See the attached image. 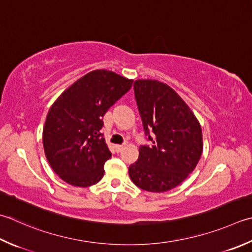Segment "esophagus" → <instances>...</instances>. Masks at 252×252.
<instances>
[{
	"mask_svg": "<svg viewBox=\"0 0 252 252\" xmlns=\"http://www.w3.org/2000/svg\"><path fill=\"white\" fill-rule=\"evenodd\" d=\"M122 149H123V145H116V151H117L118 153L121 152Z\"/></svg>",
	"mask_w": 252,
	"mask_h": 252,
	"instance_id": "obj_1",
	"label": "esophagus"
}]
</instances>
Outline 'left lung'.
Masks as SVG:
<instances>
[{
  "label": "left lung",
  "instance_id": "obj_1",
  "mask_svg": "<svg viewBox=\"0 0 252 252\" xmlns=\"http://www.w3.org/2000/svg\"><path fill=\"white\" fill-rule=\"evenodd\" d=\"M133 87L150 145L140 146L139 158L129 167L130 178L145 191H168L181 184L199 162L203 149L201 126L167 84L137 80Z\"/></svg>",
  "mask_w": 252,
  "mask_h": 252
}]
</instances>
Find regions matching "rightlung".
Returning a JSON list of instances; mask_svg holds the SVG:
<instances>
[{
	"label": "right lung",
	"instance_id": "obj_1",
	"mask_svg": "<svg viewBox=\"0 0 252 252\" xmlns=\"http://www.w3.org/2000/svg\"><path fill=\"white\" fill-rule=\"evenodd\" d=\"M132 83L115 72L92 71L51 106L43 127V149L51 168L68 185L85 188L103 177L111 153L100 133L102 117Z\"/></svg>",
	"mask_w": 252,
	"mask_h": 252
}]
</instances>
